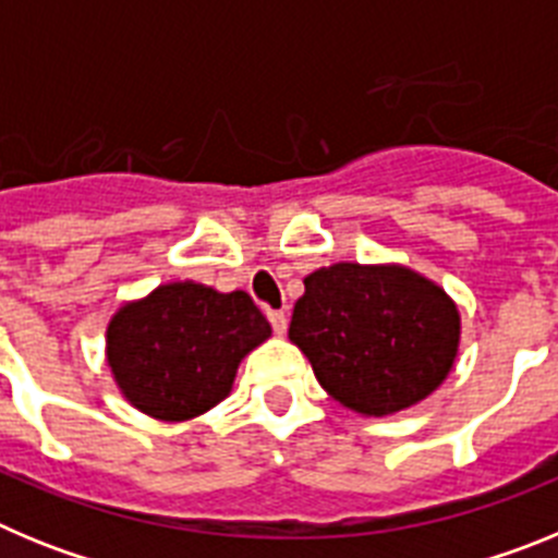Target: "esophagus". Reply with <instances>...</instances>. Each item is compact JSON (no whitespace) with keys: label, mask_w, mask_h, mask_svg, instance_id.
Returning a JSON list of instances; mask_svg holds the SVG:
<instances>
[{"label":"esophagus","mask_w":558,"mask_h":558,"mask_svg":"<svg viewBox=\"0 0 558 558\" xmlns=\"http://www.w3.org/2000/svg\"><path fill=\"white\" fill-rule=\"evenodd\" d=\"M268 322H270V327H274L276 335H284V329H288V315H284L282 310H270Z\"/></svg>","instance_id":"34e87169"}]
</instances>
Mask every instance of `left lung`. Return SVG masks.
I'll return each instance as SVG.
<instances>
[{"instance_id": "left-lung-1", "label": "left lung", "mask_w": 558, "mask_h": 558, "mask_svg": "<svg viewBox=\"0 0 558 558\" xmlns=\"http://www.w3.org/2000/svg\"><path fill=\"white\" fill-rule=\"evenodd\" d=\"M288 335L329 397L363 416H388L445 383L461 315L416 270L338 263L304 279Z\"/></svg>"}]
</instances>
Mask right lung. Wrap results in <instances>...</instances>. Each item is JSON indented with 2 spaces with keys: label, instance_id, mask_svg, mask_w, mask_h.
<instances>
[{
  "label": "right lung",
  "instance_id": "obj_1",
  "mask_svg": "<svg viewBox=\"0 0 558 558\" xmlns=\"http://www.w3.org/2000/svg\"><path fill=\"white\" fill-rule=\"evenodd\" d=\"M268 338V318L243 290L170 282L113 313L106 354L136 411L186 422L229 397L240 360Z\"/></svg>",
  "mask_w": 558,
  "mask_h": 558
}]
</instances>
